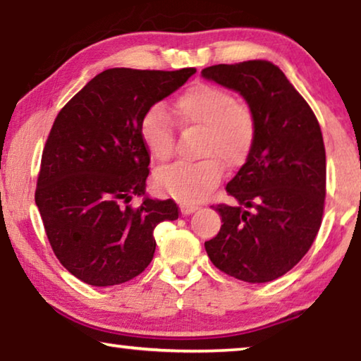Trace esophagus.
I'll use <instances>...</instances> for the list:
<instances>
[{"label": "esophagus", "instance_id": "obj_1", "mask_svg": "<svg viewBox=\"0 0 361 361\" xmlns=\"http://www.w3.org/2000/svg\"><path fill=\"white\" fill-rule=\"evenodd\" d=\"M181 213H183L185 216H188V214H191V213H195L196 209L200 208L198 204H193V203H181Z\"/></svg>", "mask_w": 361, "mask_h": 361}]
</instances>
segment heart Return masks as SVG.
<instances>
[{
  "mask_svg": "<svg viewBox=\"0 0 361 361\" xmlns=\"http://www.w3.org/2000/svg\"><path fill=\"white\" fill-rule=\"evenodd\" d=\"M175 115L181 127L201 128L198 155L203 158L161 168L155 185L173 198L195 203L219 185L226 166L238 170L246 165L256 142V120L247 105L211 84L193 85L181 94L175 102ZM140 138L153 160L168 161L173 157L175 133L161 105L143 114Z\"/></svg>",
  "mask_w": 361,
  "mask_h": 361,
  "instance_id": "1",
  "label": "heart"
}]
</instances>
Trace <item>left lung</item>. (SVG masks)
Listing matches in <instances>:
<instances>
[{"label": "left lung", "instance_id": "left-lung-1", "mask_svg": "<svg viewBox=\"0 0 361 361\" xmlns=\"http://www.w3.org/2000/svg\"><path fill=\"white\" fill-rule=\"evenodd\" d=\"M204 79L236 90L256 120L246 165L226 186L238 204H216L223 226L204 243L219 271L261 284L289 272L315 241L325 206L326 163L319 120L269 61L218 64Z\"/></svg>", "mask_w": 361, "mask_h": 361}]
</instances>
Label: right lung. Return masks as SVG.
I'll return each mask as SVG.
<instances>
[{
  "instance_id": "add662e5",
  "label": "right lung",
  "mask_w": 361,
  "mask_h": 361,
  "mask_svg": "<svg viewBox=\"0 0 361 361\" xmlns=\"http://www.w3.org/2000/svg\"><path fill=\"white\" fill-rule=\"evenodd\" d=\"M195 72L107 69L57 114L35 200L56 257L85 284L118 286L142 274L157 224L178 218L173 200L145 198L137 208L130 201L145 195L150 173L143 114Z\"/></svg>"
}]
</instances>
